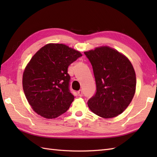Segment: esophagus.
I'll return each instance as SVG.
<instances>
[{
    "label": "esophagus",
    "mask_w": 157,
    "mask_h": 157,
    "mask_svg": "<svg viewBox=\"0 0 157 157\" xmlns=\"http://www.w3.org/2000/svg\"><path fill=\"white\" fill-rule=\"evenodd\" d=\"M78 94L79 96H83V92H82V90H79L78 92Z\"/></svg>",
    "instance_id": "34e87169"
}]
</instances>
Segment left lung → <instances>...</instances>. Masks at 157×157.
<instances>
[{
    "label": "left lung",
    "mask_w": 157,
    "mask_h": 157,
    "mask_svg": "<svg viewBox=\"0 0 157 157\" xmlns=\"http://www.w3.org/2000/svg\"><path fill=\"white\" fill-rule=\"evenodd\" d=\"M92 65L96 92L88 101L91 111L109 119L121 114L136 92V77L128 58L108 46L85 51Z\"/></svg>",
    "instance_id": "1"
}]
</instances>
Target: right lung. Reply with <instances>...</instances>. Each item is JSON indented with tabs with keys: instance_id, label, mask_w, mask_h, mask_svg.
Returning <instances> with one entry per match:
<instances>
[{
	"instance_id": "obj_1",
	"label": "right lung",
	"mask_w": 157,
	"mask_h": 157,
	"mask_svg": "<svg viewBox=\"0 0 157 157\" xmlns=\"http://www.w3.org/2000/svg\"><path fill=\"white\" fill-rule=\"evenodd\" d=\"M82 53L63 44L49 43L36 52L23 73L26 99L38 115L55 119L65 113L74 100L69 92L68 67Z\"/></svg>"
}]
</instances>
